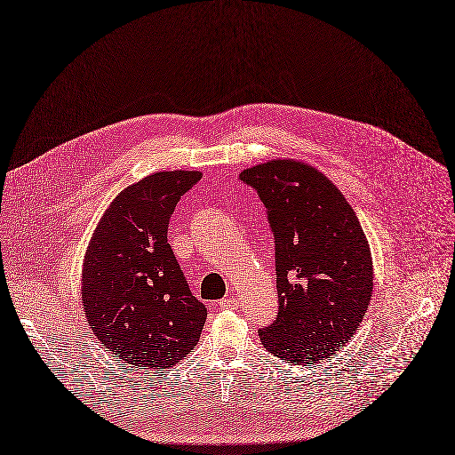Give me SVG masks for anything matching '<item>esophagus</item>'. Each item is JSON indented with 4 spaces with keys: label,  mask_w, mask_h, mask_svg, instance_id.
I'll list each match as a JSON object with an SVG mask.
<instances>
[{
    "label": "esophagus",
    "mask_w": 455,
    "mask_h": 455,
    "mask_svg": "<svg viewBox=\"0 0 455 455\" xmlns=\"http://www.w3.org/2000/svg\"><path fill=\"white\" fill-rule=\"evenodd\" d=\"M219 306H220V309H231L233 311V309L238 307V300L235 297H226L219 302Z\"/></svg>",
    "instance_id": "obj_1"
}]
</instances>
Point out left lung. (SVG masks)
<instances>
[{
  "label": "left lung",
  "mask_w": 455,
  "mask_h": 455,
  "mask_svg": "<svg viewBox=\"0 0 455 455\" xmlns=\"http://www.w3.org/2000/svg\"><path fill=\"white\" fill-rule=\"evenodd\" d=\"M257 189L275 236L278 315L259 330L267 352L300 366L330 359L371 300L373 262L359 219L313 165L275 158L240 172Z\"/></svg>",
  "instance_id": "left-lung-1"
}]
</instances>
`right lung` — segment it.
Listing matches in <instances>:
<instances>
[{
	"label": "right lung",
	"instance_id": "1",
	"mask_svg": "<svg viewBox=\"0 0 455 455\" xmlns=\"http://www.w3.org/2000/svg\"><path fill=\"white\" fill-rule=\"evenodd\" d=\"M200 171H160L127 186L85 251L82 304L94 337L122 361L165 370L196 346L207 309L167 242L171 215Z\"/></svg>",
	"mask_w": 455,
	"mask_h": 455
}]
</instances>
